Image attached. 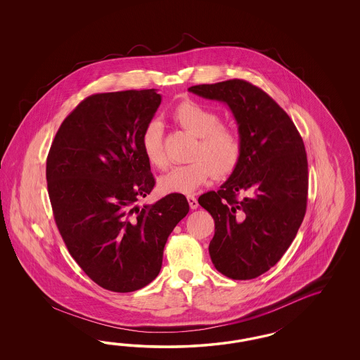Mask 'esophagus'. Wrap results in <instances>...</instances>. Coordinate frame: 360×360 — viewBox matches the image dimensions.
Returning a JSON list of instances; mask_svg holds the SVG:
<instances>
[{
    "mask_svg": "<svg viewBox=\"0 0 360 360\" xmlns=\"http://www.w3.org/2000/svg\"><path fill=\"white\" fill-rule=\"evenodd\" d=\"M187 200H188V205L191 210H196L198 208V200L194 195H187Z\"/></svg>",
    "mask_w": 360,
    "mask_h": 360,
    "instance_id": "1",
    "label": "esophagus"
}]
</instances>
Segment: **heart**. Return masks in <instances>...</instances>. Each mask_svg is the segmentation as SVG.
<instances>
[{
  "mask_svg": "<svg viewBox=\"0 0 360 360\" xmlns=\"http://www.w3.org/2000/svg\"><path fill=\"white\" fill-rule=\"evenodd\" d=\"M172 116L182 129L198 137V143L193 153V162L173 166L160 178L158 187L162 193L191 194L199 186L205 185L214 173L224 176L236 167L241 154L240 134L231 127L220 124V116L215 110L187 100L175 107ZM141 149L153 167L164 169L166 157L160 122L152 121L143 129Z\"/></svg>",
  "mask_w": 360,
  "mask_h": 360,
  "instance_id": "heart-1",
  "label": "heart"
}]
</instances>
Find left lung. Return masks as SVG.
Returning a JSON list of instances; mask_svg holds the SVG:
<instances>
[{"mask_svg":"<svg viewBox=\"0 0 360 360\" xmlns=\"http://www.w3.org/2000/svg\"><path fill=\"white\" fill-rule=\"evenodd\" d=\"M229 105L241 154L218 191L198 202L215 220L208 252L219 272L251 280L274 266L295 240L307 205V158L295 122L266 92L232 79L188 88Z\"/></svg>","mask_w":360,"mask_h":360,"instance_id":"1","label":"left lung"}]
</instances>
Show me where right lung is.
I'll return each instance as SVG.
<instances>
[{"instance_id": "obj_1", "label": "right lung", "mask_w": 360, "mask_h": 360, "mask_svg": "<svg viewBox=\"0 0 360 360\" xmlns=\"http://www.w3.org/2000/svg\"><path fill=\"white\" fill-rule=\"evenodd\" d=\"M160 104L155 89L91 95L65 117L47 155L56 227L83 272L110 292L152 283L169 235L190 208L176 193L136 205L155 185L141 136Z\"/></svg>"}]
</instances>
